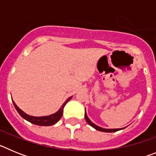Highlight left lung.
Here are the masks:
<instances>
[{"label": "left lung", "mask_w": 156, "mask_h": 156, "mask_svg": "<svg viewBox=\"0 0 156 156\" xmlns=\"http://www.w3.org/2000/svg\"><path fill=\"white\" fill-rule=\"evenodd\" d=\"M84 116H85V119H86L87 122H88V124L90 125V126H91L92 127L94 128V129H98V130H99V131L107 132V133H111V132H115V131H118V130H119V129H123V128H121V129H104V128L100 127V126H97V125H95L94 123H93V122H92L91 121H90V119H89V118H88V117H87V115L86 111H85Z\"/></svg>", "instance_id": "8db88e82"}]
</instances>
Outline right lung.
Returning a JSON list of instances; mask_svg holds the SVG:
<instances>
[{
    "label": "right lung",
    "instance_id": "obj_1",
    "mask_svg": "<svg viewBox=\"0 0 156 156\" xmlns=\"http://www.w3.org/2000/svg\"><path fill=\"white\" fill-rule=\"evenodd\" d=\"M72 98V97L69 98L67 100L64 102V104L62 105V107L60 108V109L55 112V113L52 114V115H48V116H41V117H36V116H31V115H29L27 114H26L23 111H22L20 108L16 105V104L13 101V105L15 106L16 109L17 110V112L19 113V115L23 117V119H25L26 120L29 121L31 123H34L35 125H38V126H51L54 125L55 123L58 122L59 119H61V117L62 116L63 113V108H64L65 105H66V103L68 102Z\"/></svg>",
    "mask_w": 156,
    "mask_h": 156
}]
</instances>
